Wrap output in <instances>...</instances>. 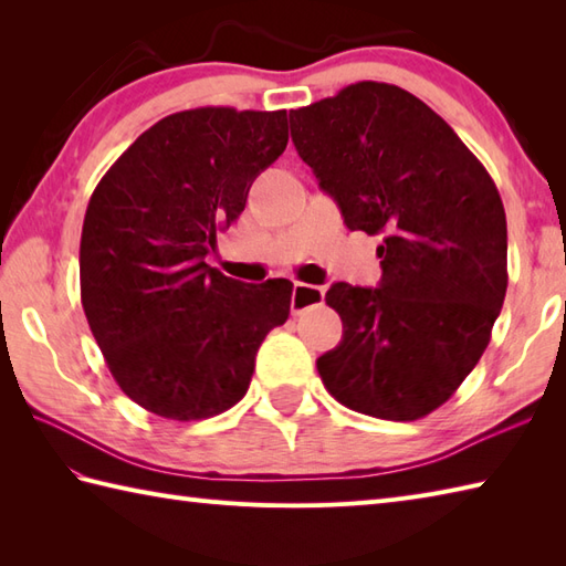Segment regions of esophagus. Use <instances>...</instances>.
Segmentation results:
<instances>
[{
	"label": "esophagus",
	"mask_w": 566,
	"mask_h": 566,
	"mask_svg": "<svg viewBox=\"0 0 566 566\" xmlns=\"http://www.w3.org/2000/svg\"><path fill=\"white\" fill-rule=\"evenodd\" d=\"M323 298H326V290H321V286H314V284L296 282L294 292H292V314L298 316L308 308L321 306Z\"/></svg>",
	"instance_id": "esophagus-1"
}]
</instances>
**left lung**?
Instances as JSON below:
<instances>
[{
  "label": "left lung",
  "instance_id": "8db88e82",
  "mask_svg": "<svg viewBox=\"0 0 566 566\" xmlns=\"http://www.w3.org/2000/svg\"><path fill=\"white\" fill-rule=\"evenodd\" d=\"M292 140L345 226L384 235L377 290L338 282L343 340L316 359L335 401L384 420L436 411L474 369L509 286L494 179L428 104L355 82L290 112Z\"/></svg>",
  "mask_w": 566,
  "mask_h": 566
}]
</instances>
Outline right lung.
<instances>
[{
	"instance_id": "add662e5",
	"label": "right lung",
	"mask_w": 566,
	"mask_h": 566,
	"mask_svg": "<svg viewBox=\"0 0 566 566\" xmlns=\"http://www.w3.org/2000/svg\"><path fill=\"white\" fill-rule=\"evenodd\" d=\"M286 140L284 109L177 112L94 189L80 240L82 308L118 387L155 416L201 420L235 406L264 335L290 318V280L243 284L203 262Z\"/></svg>"
}]
</instances>
